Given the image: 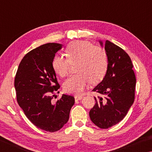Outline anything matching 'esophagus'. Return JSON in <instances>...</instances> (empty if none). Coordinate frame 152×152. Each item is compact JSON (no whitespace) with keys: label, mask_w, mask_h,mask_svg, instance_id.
<instances>
[{"label":"esophagus","mask_w":152,"mask_h":152,"mask_svg":"<svg viewBox=\"0 0 152 152\" xmlns=\"http://www.w3.org/2000/svg\"><path fill=\"white\" fill-rule=\"evenodd\" d=\"M82 99V96H79V95H76L75 96V101H79Z\"/></svg>","instance_id":"obj_1"}]
</instances>
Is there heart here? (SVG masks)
I'll use <instances>...</instances> for the list:
<instances>
[{"label": "heart", "instance_id": "obj_1", "mask_svg": "<svg viewBox=\"0 0 152 152\" xmlns=\"http://www.w3.org/2000/svg\"><path fill=\"white\" fill-rule=\"evenodd\" d=\"M65 58L56 56L52 60V68L61 77L68 75L71 64H77L76 71L78 74L67 79L64 84L66 92L81 94L91 83L102 80L107 72L108 57L106 51L91 42L77 40L69 43L65 50Z\"/></svg>", "mask_w": 152, "mask_h": 152}]
</instances>
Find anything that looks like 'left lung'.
<instances>
[{"label":"left lung","mask_w":152,"mask_h":152,"mask_svg":"<svg viewBox=\"0 0 152 152\" xmlns=\"http://www.w3.org/2000/svg\"><path fill=\"white\" fill-rule=\"evenodd\" d=\"M104 49L107 71L102 81L92 90L99 96L94 97L96 103L89 113L92 123L101 129L117 124L126 116L134 102L136 84L133 66L127 53L108 40Z\"/></svg>","instance_id":"left-lung-1"}]
</instances>
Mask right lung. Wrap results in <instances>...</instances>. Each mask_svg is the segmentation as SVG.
Masks as SVG:
<instances>
[{"mask_svg": "<svg viewBox=\"0 0 152 152\" xmlns=\"http://www.w3.org/2000/svg\"><path fill=\"white\" fill-rule=\"evenodd\" d=\"M61 48L60 43H48L30 51L20 61L15 78L19 107L33 125L49 132H57L68 122L75 102L68 94L53 101L60 86L52 60Z\"/></svg>", "mask_w": 152, "mask_h": 152, "instance_id": "right-lung-1", "label": "right lung"}]
</instances>
